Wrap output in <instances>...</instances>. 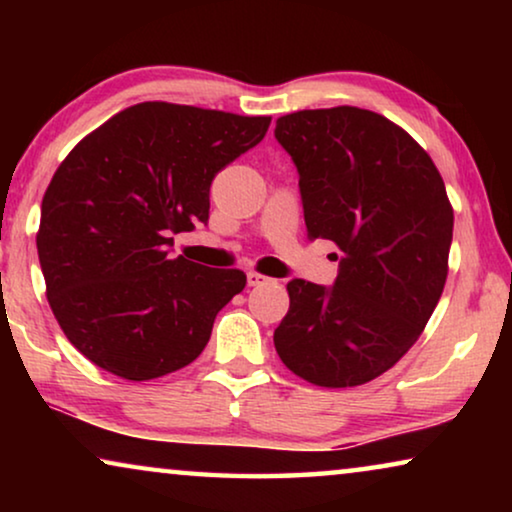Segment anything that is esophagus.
Wrapping results in <instances>:
<instances>
[{"label": "esophagus", "instance_id": "obj_1", "mask_svg": "<svg viewBox=\"0 0 512 512\" xmlns=\"http://www.w3.org/2000/svg\"><path fill=\"white\" fill-rule=\"evenodd\" d=\"M247 282H249V286H265V284H270V277H265V275H261V272L251 270L247 275Z\"/></svg>", "mask_w": 512, "mask_h": 512}]
</instances>
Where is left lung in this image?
Masks as SVG:
<instances>
[{
    "label": "left lung",
    "instance_id": "8db88e82",
    "mask_svg": "<svg viewBox=\"0 0 512 512\" xmlns=\"http://www.w3.org/2000/svg\"><path fill=\"white\" fill-rule=\"evenodd\" d=\"M275 137L298 167L307 235L340 249L333 289L286 286L275 349L317 387L366 384L415 345L443 296L454 226L445 181L401 125L368 109L279 116Z\"/></svg>",
    "mask_w": 512,
    "mask_h": 512
}]
</instances>
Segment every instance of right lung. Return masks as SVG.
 Segmentation results:
<instances>
[{
  "mask_svg": "<svg viewBox=\"0 0 512 512\" xmlns=\"http://www.w3.org/2000/svg\"><path fill=\"white\" fill-rule=\"evenodd\" d=\"M270 116L142 102L69 151L41 200L37 249L67 340L130 382L188 366L247 284L235 268L170 258L209 219V186L265 137Z\"/></svg>",
  "mask_w": 512,
  "mask_h": 512,
  "instance_id": "right-lung-1",
  "label": "right lung"
}]
</instances>
